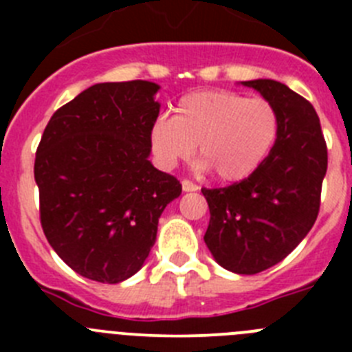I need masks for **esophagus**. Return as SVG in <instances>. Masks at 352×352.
Returning <instances> with one entry per match:
<instances>
[{
	"label": "esophagus",
	"instance_id": "1",
	"mask_svg": "<svg viewBox=\"0 0 352 352\" xmlns=\"http://www.w3.org/2000/svg\"><path fill=\"white\" fill-rule=\"evenodd\" d=\"M182 188H183V192H195L199 188V186L195 185V183H192L190 179H183V182H182Z\"/></svg>",
	"mask_w": 352,
	"mask_h": 352
}]
</instances>
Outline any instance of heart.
Returning <instances> with one entry per match:
<instances>
[{
  "mask_svg": "<svg viewBox=\"0 0 352 352\" xmlns=\"http://www.w3.org/2000/svg\"><path fill=\"white\" fill-rule=\"evenodd\" d=\"M278 135V114L266 98H247L234 91L210 89L185 95L174 116L151 129V148L164 167L192 155L220 182L250 176L272 151Z\"/></svg>",
  "mask_w": 352,
  "mask_h": 352,
  "instance_id": "obj_1",
  "label": "heart"
}]
</instances>
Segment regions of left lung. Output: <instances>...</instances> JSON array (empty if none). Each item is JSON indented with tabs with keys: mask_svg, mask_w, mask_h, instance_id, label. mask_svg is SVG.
Masks as SVG:
<instances>
[{
	"mask_svg": "<svg viewBox=\"0 0 352 352\" xmlns=\"http://www.w3.org/2000/svg\"><path fill=\"white\" fill-rule=\"evenodd\" d=\"M278 114L272 151L248 178L203 188L210 208L204 243L214 261L239 275L272 268L309 234L319 214L328 148L316 109L285 84L245 80Z\"/></svg>",
	"mask_w": 352,
	"mask_h": 352,
	"instance_id": "obj_1",
	"label": "left lung"
}]
</instances>
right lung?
<instances>
[{"label":"right lung","mask_w":352,"mask_h":352,"mask_svg":"<svg viewBox=\"0 0 352 352\" xmlns=\"http://www.w3.org/2000/svg\"><path fill=\"white\" fill-rule=\"evenodd\" d=\"M157 91L148 80L95 84L52 114L36 148L43 234L89 280L118 284L138 273L162 211L182 194L178 179L148 160Z\"/></svg>","instance_id":"obj_1"}]
</instances>
